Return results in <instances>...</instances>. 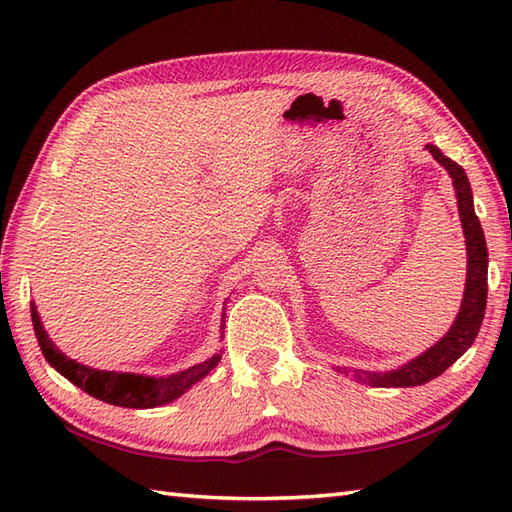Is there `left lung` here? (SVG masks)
<instances>
[{"instance_id": "left-lung-1", "label": "left lung", "mask_w": 512, "mask_h": 512, "mask_svg": "<svg viewBox=\"0 0 512 512\" xmlns=\"http://www.w3.org/2000/svg\"><path fill=\"white\" fill-rule=\"evenodd\" d=\"M429 154L436 158L440 165L449 171L455 187V198H458L460 222L466 242V286L458 317H455L451 330L442 339L431 345L427 352L411 358L398 369L391 372H365V369H347L339 367L336 372L356 378L358 383L372 387H416L424 385L440 376L444 369H449L458 358L473 345L477 332L484 319L486 310V292H488V250L482 224L477 220L473 209V191L471 182L466 178L464 169L447 158L436 145H427Z\"/></svg>"}]
</instances>
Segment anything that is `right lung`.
Returning a JSON list of instances; mask_svg holds the SVG:
<instances>
[{
	"instance_id": "add662e5",
	"label": "right lung",
	"mask_w": 512,
	"mask_h": 512,
	"mask_svg": "<svg viewBox=\"0 0 512 512\" xmlns=\"http://www.w3.org/2000/svg\"><path fill=\"white\" fill-rule=\"evenodd\" d=\"M30 317L39 347L46 361L57 369L61 376H65L81 387L85 394L99 398L103 402H110L116 407H129V409H151L162 407L167 402L180 398L184 391L191 389L195 383L211 372V369L222 361V350L213 354L206 361L193 365L189 369H182L178 374L171 376H143V374H129V372H105V369H94L88 365H81L65 356L57 345L50 341L48 332L43 330V323L39 319V312L35 303H30ZM222 328H224V312H222ZM224 336V332H222Z\"/></svg>"
}]
</instances>
